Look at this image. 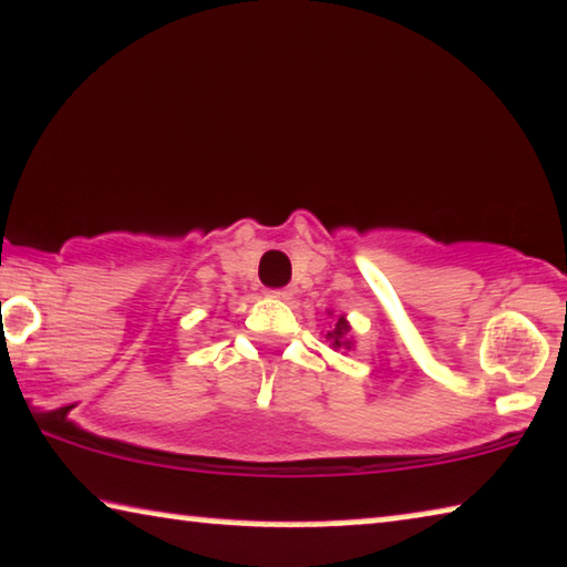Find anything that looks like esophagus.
Segmentation results:
<instances>
[{
	"label": "esophagus",
	"instance_id": "obj_1",
	"mask_svg": "<svg viewBox=\"0 0 567 567\" xmlns=\"http://www.w3.org/2000/svg\"><path fill=\"white\" fill-rule=\"evenodd\" d=\"M268 297H274V299H289L291 291H289V289H274V291H268Z\"/></svg>",
	"mask_w": 567,
	"mask_h": 567
}]
</instances>
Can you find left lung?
I'll return each mask as SVG.
<instances>
[{"label":"left lung","instance_id":"left-lung-1","mask_svg":"<svg viewBox=\"0 0 567 567\" xmlns=\"http://www.w3.org/2000/svg\"><path fill=\"white\" fill-rule=\"evenodd\" d=\"M327 340L332 342L334 350H340V348L350 350V344H352V340H350V324H348V319H344V315L338 317V322H334V330L327 332Z\"/></svg>","mask_w":567,"mask_h":567}]
</instances>
